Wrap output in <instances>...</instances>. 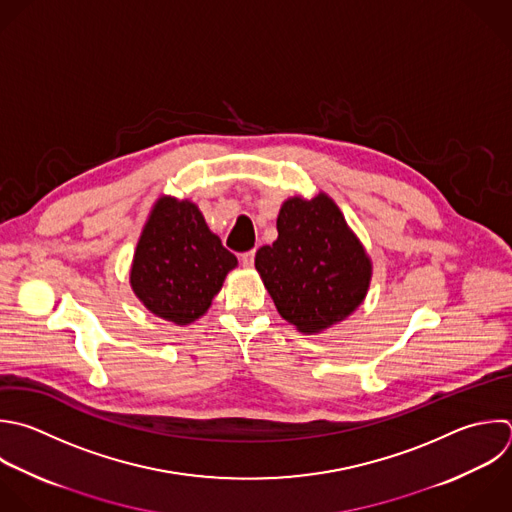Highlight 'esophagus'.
<instances>
[{
	"label": "esophagus",
	"mask_w": 512,
	"mask_h": 512,
	"mask_svg": "<svg viewBox=\"0 0 512 512\" xmlns=\"http://www.w3.org/2000/svg\"><path fill=\"white\" fill-rule=\"evenodd\" d=\"M240 262H242V266L252 268L254 266V250H248V252L240 254Z\"/></svg>",
	"instance_id": "esophagus-1"
}]
</instances>
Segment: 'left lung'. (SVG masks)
Here are the masks:
<instances>
[{
  "label": "left lung",
  "instance_id": "left-lung-1",
  "mask_svg": "<svg viewBox=\"0 0 512 512\" xmlns=\"http://www.w3.org/2000/svg\"><path fill=\"white\" fill-rule=\"evenodd\" d=\"M278 238L256 252V270L284 320L316 334L348 318L364 300L372 262L324 192L288 198L276 220Z\"/></svg>",
  "mask_w": 512,
  "mask_h": 512
}]
</instances>
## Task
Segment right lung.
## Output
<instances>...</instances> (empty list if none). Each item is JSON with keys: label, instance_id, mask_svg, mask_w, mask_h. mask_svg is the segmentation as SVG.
I'll return each instance as SVG.
<instances>
[{"label": "right lung", "instance_id": "right-lung-1", "mask_svg": "<svg viewBox=\"0 0 512 512\" xmlns=\"http://www.w3.org/2000/svg\"><path fill=\"white\" fill-rule=\"evenodd\" d=\"M236 266L194 202L162 196L138 240L130 284L152 314L186 326L208 312Z\"/></svg>", "mask_w": 512, "mask_h": 512}]
</instances>
